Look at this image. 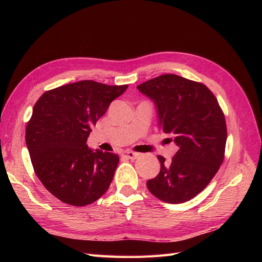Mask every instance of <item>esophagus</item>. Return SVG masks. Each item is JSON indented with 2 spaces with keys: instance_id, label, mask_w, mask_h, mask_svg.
I'll return each instance as SVG.
<instances>
[{
  "instance_id": "esophagus-1",
  "label": "esophagus",
  "mask_w": 262,
  "mask_h": 262,
  "mask_svg": "<svg viewBox=\"0 0 262 262\" xmlns=\"http://www.w3.org/2000/svg\"><path fill=\"white\" fill-rule=\"evenodd\" d=\"M122 157H125V158L129 159V160H135V159L140 157V154L135 153V152H132V151H125L124 153H122Z\"/></svg>"
}]
</instances>
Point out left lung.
Instances as JSON below:
<instances>
[{"instance_id":"8db88e82","label":"left lung","mask_w":262,"mask_h":262,"mask_svg":"<svg viewBox=\"0 0 262 262\" xmlns=\"http://www.w3.org/2000/svg\"><path fill=\"white\" fill-rule=\"evenodd\" d=\"M137 89L154 102L160 128L178 146L170 163L158 157L161 170L147 180L148 190L165 203L188 202L204 190L223 162V111L207 86L176 74L160 75Z\"/></svg>"}]
</instances>
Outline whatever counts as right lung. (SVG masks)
<instances>
[{"label":"right lung","instance_id":"1","mask_svg":"<svg viewBox=\"0 0 262 262\" xmlns=\"http://www.w3.org/2000/svg\"><path fill=\"white\" fill-rule=\"evenodd\" d=\"M128 85L79 81L46 91L33 105L26 144L39 180L63 203L85 206L108 190L119 162L89 148L91 128Z\"/></svg>","mask_w":262,"mask_h":262}]
</instances>
